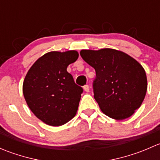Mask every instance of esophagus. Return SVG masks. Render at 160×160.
<instances>
[{"label": "esophagus", "mask_w": 160, "mask_h": 160, "mask_svg": "<svg viewBox=\"0 0 160 160\" xmlns=\"http://www.w3.org/2000/svg\"><path fill=\"white\" fill-rule=\"evenodd\" d=\"M83 89H84V90L86 92H88V91H89V90H90V88H89V86H88V85H84V86H83Z\"/></svg>", "instance_id": "obj_1"}]
</instances>
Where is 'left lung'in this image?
<instances>
[{
	"mask_svg": "<svg viewBox=\"0 0 160 160\" xmlns=\"http://www.w3.org/2000/svg\"><path fill=\"white\" fill-rule=\"evenodd\" d=\"M80 56L96 72L93 97L102 112L117 120L132 116L147 90L143 67L126 53L112 49L81 50Z\"/></svg>",
	"mask_w": 160,
	"mask_h": 160,
	"instance_id": "obj_1",
	"label": "left lung"
}]
</instances>
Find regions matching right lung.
<instances>
[{"instance_id": "1", "label": "right lung", "mask_w": 160, "mask_h": 160, "mask_svg": "<svg viewBox=\"0 0 160 160\" xmlns=\"http://www.w3.org/2000/svg\"><path fill=\"white\" fill-rule=\"evenodd\" d=\"M77 51L50 52L43 55L27 72L23 94L35 116L46 124L59 126L75 116L83 90L67 72L78 59Z\"/></svg>"}]
</instances>
